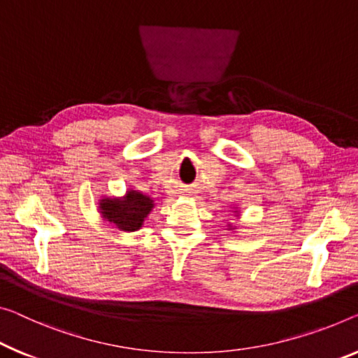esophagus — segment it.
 I'll return each mask as SVG.
<instances>
[{
  "mask_svg": "<svg viewBox=\"0 0 358 358\" xmlns=\"http://www.w3.org/2000/svg\"><path fill=\"white\" fill-rule=\"evenodd\" d=\"M182 195H185V196H194V195H195V189H194V187H184V189H182Z\"/></svg>",
  "mask_w": 358,
  "mask_h": 358,
  "instance_id": "obj_1",
  "label": "esophagus"
}]
</instances>
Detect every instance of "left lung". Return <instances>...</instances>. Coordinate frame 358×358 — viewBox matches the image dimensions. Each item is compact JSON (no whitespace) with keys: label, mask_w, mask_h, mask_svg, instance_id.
Masks as SVG:
<instances>
[{"label":"left lung","mask_w":358,"mask_h":358,"mask_svg":"<svg viewBox=\"0 0 358 358\" xmlns=\"http://www.w3.org/2000/svg\"><path fill=\"white\" fill-rule=\"evenodd\" d=\"M232 213L235 214V217H240V210H238V206H232ZM227 229L229 230H232V232H235V227H234V225L232 224H227Z\"/></svg>","instance_id":"obj_1"}]
</instances>
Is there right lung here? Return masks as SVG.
<instances>
[{
	"label": "right lung",
	"mask_w": 358,
	"mask_h": 358,
	"mask_svg": "<svg viewBox=\"0 0 358 358\" xmlns=\"http://www.w3.org/2000/svg\"><path fill=\"white\" fill-rule=\"evenodd\" d=\"M155 208V200L137 189H128L122 196H102L99 214L120 232H136L142 229L148 214Z\"/></svg>",
	"instance_id": "right-lung-1"
}]
</instances>
